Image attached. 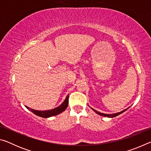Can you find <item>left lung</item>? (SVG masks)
Masks as SVG:
<instances>
[{
    "label": "left lung",
    "mask_w": 151,
    "mask_h": 151,
    "mask_svg": "<svg viewBox=\"0 0 151 151\" xmlns=\"http://www.w3.org/2000/svg\"><path fill=\"white\" fill-rule=\"evenodd\" d=\"M91 109H93V111L96 112V113H97L98 114H99V115H101V116H106V117H109V118H113V117H115V116H118V115H119L120 114L122 113V112H124V111H126L127 110V109H124V111H121V112H117V113H114V114H104V113H101V112H98L97 111H96V110L93 109V108H91Z\"/></svg>",
    "instance_id": "obj_1"
}]
</instances>
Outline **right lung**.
<instances>
[{"label":"right lung","mask_w":151,"mask_h":151,"mask_svg":"<svg viewBox=\"0 0 151 151\" xmlns=\"http://www.w3.org/2000/svg\"><path fill=\"white\" fill-rule=\"evenodd\" d=\"M68 94L67 96L66 97L65 100L64 101L63 103L60 104V106H58V107L55 109H51V110H48V111H37V110H35V109H30L29 107H28L27 106H25L27 107V109H29V111H31L33 113L35 114L36 115L40 116V117H43V118H48V117L50 116H53L55 115H57V114L61 113L63 112L64 111H65V109L67 108L68 106Z\"/></svg>","instance_id":"right-lung-1"}]
</instances>
